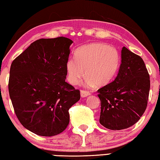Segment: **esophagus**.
I'll list each match as a JSON object with an SVG mask.
<instances>
[{
    "mask_svg": "<svg viewBox=\"0 0 160 160\" xmlns=\"http://www.w3.org/2000/svg\"><path fill=\"white\" fill-rule=\"evenodd\" d=\"M89 95H90V93L89 92L84 91V90H81V96H82V97H86Z\"/></svg>",
    "mask_w": 160,
    "mask_h": 160,
    "instance_id": "obj_1",
    "label": "esophagus"
}]
</instances>
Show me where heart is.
Returning a JSON list of instances; mask_svg holds the SVG:
<instances>
[{"instance_id": "obj_1", "label": "heart", "mask_w": 160, "mask_h": 160, "mask_svg": "<svg viewBox=\"0 0 160 160\" xmlns=\"http://www.w3.org/2000/svg\"><path fill=\"white\" fill-rule=\"evenodd\" d=\"M75 59H69L66 63L67 77L72 85L79 84L85 73L87 87L105 86L115 78L120 66L118 50L101 42L80 48L75 53Z\"/></svg>"}]
</instances>
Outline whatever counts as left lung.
Instances as JSON below:
<instances>
[{
  "label": "left lung",
  "mask_w": 160,
  "mask_h": 160,
  "mask_svg": "<svg viewBox=\"0 0 160 160\" xmlns=\"http://www.w3.org/2000/svg\"><path fill=\"white\" fill-rule=\"evenodd\" d=\"M113 82L98 89L101 112L99 122L110 130H122L136 123L147 109L149 74L143 59L126 47Z\"/></svg>",
  "instance_id": "1"
}]
</instances>
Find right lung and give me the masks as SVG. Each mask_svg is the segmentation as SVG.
<instances>
[{"label": "right lung", "instance_id": "1", "mask_svg": "<svg viewBox=\"0 0 160 160\" xmlns=\"http://www.w3.org/2000/svg\"><path fill=\"white\" fill-rule=\"evenodd\" d=\"M73 41L58 37L32 42L13 60L8 92L17 118L38 135L52 136L68 126V110L80 91L66 82Z\"/></svg>", "mask_w": 160, "mask_h": 160}]
</instances>
